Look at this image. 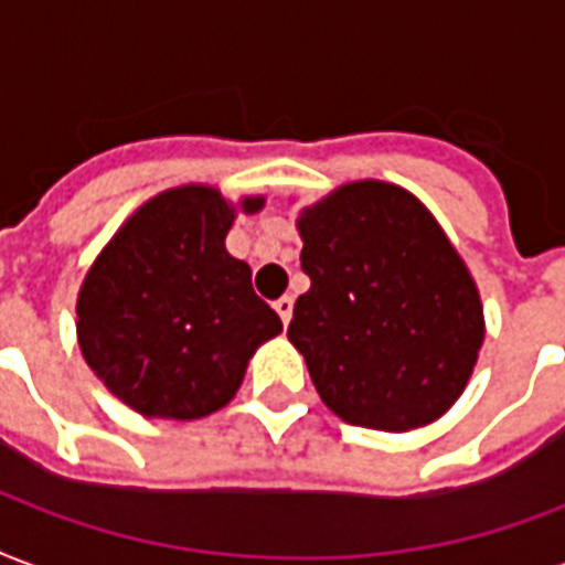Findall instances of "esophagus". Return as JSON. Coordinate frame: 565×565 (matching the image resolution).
<instances>
[{
  "label": "esophagus",
  "mask_w": 565,
  "mask_h": 565,
  "mask_svg": "<svg viewBox=\"0 0 565 565\" xmlns=\"http://www.w3.org/2000/svg\"><path fill=\"white\" fill-rule=\"evenodd\" d=\"M275 311H278V317L284 320V326L290 323V317H294V299L290 296H281L278 302H275Z\"/></svg>",
  "instance_id": "1"
}]
</instances>
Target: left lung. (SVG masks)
I'll use <instances>...</instances> for the list:
<instances>
[{"mask_svg":"<svg viewBox=\"0 0 565 565\" xmlns=\"http://www.w3.org/2000/svg\"><path fill=\"white\" fill-rule=\"evenodd\" d=\"M311 290L287 329L329 411L374 431L431 425L484 341L473 275L407 188L359 179L296 218Z\"/></svg>","mask_w":565,"mask_h":565,"instance_id":"obj_1","label":"left lung"}]
</instances>
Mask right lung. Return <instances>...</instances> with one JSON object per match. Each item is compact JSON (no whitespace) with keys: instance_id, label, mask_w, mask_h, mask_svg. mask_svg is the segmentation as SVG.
<instances>
[{"instance_id":"obj_1","label":"right lung","mask_w":565,"mask_h":565,"mask_svg":"<svg viewBox=\"0 0 565 565\" xmlns=\"http://www.w3.org/2000/svg\"><path fill=\"white\" fill-rule=\"evenodd\" d=\"M212 185L167 188L113 233L77 294V344L95 377L149 419H203L239 392L250 356L281 317L227 250L239 212Z\"/></svg>"}]
</instances>
